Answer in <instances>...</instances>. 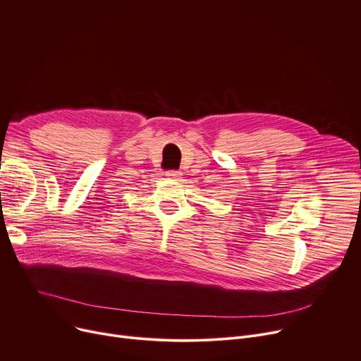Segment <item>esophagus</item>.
Returning a JSON list of instances; mask_svg holds the SVG:
<instances>
[{
	"label": "esophagus",
	"instance_id": "obj_1",
	"mask_svg": "<svg viewBox=\"0 0 361 361\" xmlns=\"http://www.w3.org/2000/svg\"><path fill=\"white\" fill-rule=\"evenodd\" d=\"M169 179H178L180 176V172L179 171H166L164 173Z\"/></svg>",
	"mask_w": 361,
	"mask_h": 361
}]
</instances>
